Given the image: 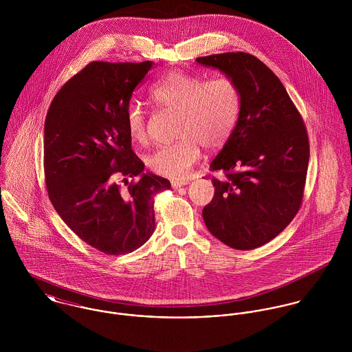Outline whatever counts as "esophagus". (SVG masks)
I'll use <instances>...</instances> for the list:
<instances>
[{
  "label": "esophagus",
  "instance_id": "1",
  "mask_svg": "<svg viewBox=\"0 0 352 352\" xmlns=\"http://www.w3.org/2000/svg\"><path fill=\"white\" fill-rule=\"evenodd\" d=\"M187 184H188V182H186V180H172V187L175 190H179V188H182V187H184Z\"/></svg>",
  "mask_w": 352,
  "mask_h": 352
}]
</instances>
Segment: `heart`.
Segmentation results:
<instances>
[{"instance_id":"1","label":"heart","mask_w":352,"mask_h":352,"mask_svg":"<svg viewBox=\"0 0 352 352\" xmlns=\"http://www.w3.org/2000/svg\"><path fill=\"white\" fill-rule=\"evenodd\" d=\"M149 98L158 108L179 113L175 142L157 148L148 157V166L160 176L183 179L201 157V145L218 149L232 135L241 111V92L228 77L207 80L201 76L172 70L157 80ZM126 130L137 144L148 138L146 119L138 104L126 109Z\"/></svg>"}]
</instances>
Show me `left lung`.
<instances>
[{
  "label": "left lung",
  "instance_id": "obj_1",
  "mask_svg": "<svg viewBox=\"0 0 352 352\" xmlns=\"http://www.w3.org/2000/svg\"><path fill=\"white\" fill-rule=\"evenodd\" d=\"M233 80L241 92L237 124L210 168L214 198L201 215L225 245L250 251L276 237L301 206L309 138L301 115L280 80L247 52L197 58Z\"/></svg>",
  "mask_w": 352,
  "mask_h": 352
}]
</instances>
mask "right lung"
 Returning a JSON list of instances; mask_svg holds the SVG:
<instances>
[{
	"instance_id": "add662e5",
	"label": "right lung",
	"mask_w": 352,
	"mask_h": 352,
	"mask_svg": "<svg viewBox=\"0 0 352 352\" xmlns=\"http://www.w3.org/2000/svg\"><path fill=\"white\" fill-rule=\"evenodd\" d=\"M151 67V60L92 62L60 88L46 116L49 198L63 222L105 254L134 252L151 239L154 197L170 188L169 180L144 172L124 122ZM116 173L125 176L126 190L113 180Z\"/></svg>"
}]
</instances>
